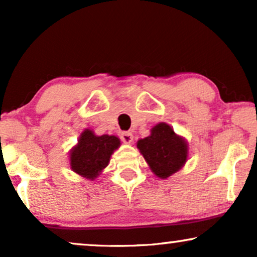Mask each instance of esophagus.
<instances>
[{
	"mask_svg": "<svg viewBox=\"0 0 257 257\" xmlns=\"http://www.w3.org/2000/svg\"><path fill=\"white\" fill-rule=\"evenodd\" d=\"M120 138L125 144H131L133 142V135L131 132H121Z\"/></svg>",
	"mask_w": 257,
	"mask_h": 257,
	"instance_id": "1",
	"label": "esophagus"
}]
</instances>
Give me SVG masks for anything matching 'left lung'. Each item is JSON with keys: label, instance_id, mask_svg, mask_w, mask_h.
I'll return each mask as SVG.
<instances>
[{"label": "left lung", "instance_id": "obj_1", "mask_svg": "<svg viewBox=\"0 0 257 257\" xmlns=\"http://www.w3.org/2000/svg\"><path fill=\"white\" fill-rule=\"evenodd\" d=\"M151 171L160 179L177 173L187 161L188 145L166 122L157 124L151 135L137 143Z\"/></svg>", "mask_w": 257, "mask_h": 257}]
</instances>
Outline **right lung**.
I'll return each instance as SVG.
<instances>
[{
	"label": "right lung",
	"mask_w": 257,
	"mask_h": 257,
	"mask_svg": "<svg viewBox=\"0 0 257 257\" xmlns=\"http://www.w3.org/2000/svg\"><path fill=\"white\" fill-rule=\"evenodd\" d=\"M120 146L115 136H96L93 131L84 130L78 144L70 151L71 170L83 178L94 180L110 163L112 153Z\"/></svg>",
	"instance_id": "1"
}]
</instances>
